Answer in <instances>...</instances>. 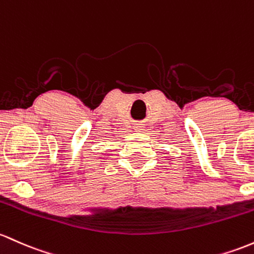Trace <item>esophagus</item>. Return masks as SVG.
Listing matches in <instances>:
<instances>
[{
	"instance_id": "obj_1",
	"label": "esophagus",
	"mask_w": 254,
	"mask_h": 254,
	"mask_svg": "<svg viewBox=\"0 0 254 254\" xmlns=\"http://www.w3.org/2000/svg\"><path fill=\"white\" fill-rule=\"evenodd\" d=\"M133 127H135V129L137 130V131H140V130H142V124H136Z\"/></svg>"
}]
</instances>
